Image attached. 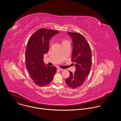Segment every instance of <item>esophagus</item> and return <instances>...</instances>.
I'll list each match as a JSON object with an SVG mask.
<instances>
[{"instance_id":"obj_1","label":"esophagus","mask_w":121,"mask_h":121,"mask_svg":"<svg viewBox=\"0 0 121 121\" xmlns=\"http://www.w3.org/2000/svg\"><path fill=\"white\" fill-rule=\"evenodd\" d=\"M57 70H59V71H63V70H64V69H62L60 68H57Z\"/></svg>"}]
</instances>
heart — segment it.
<instances>
[{"label":"heart","instance_id":"b5f03b06","mask_svg":"<svg viewBox=\"0 0 121 121\" xmlns=\"http://www.w3.org/2000/svg\"><path fill=\"white\" fill-rule=\"evenodd\" d=\"M67 41H68L67 40H66V39H62L61 40L62 44H63V43H65V42H67Z\"/></svg>","mask_w":121,"mask_h":121}]
</instances>
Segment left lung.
<instances>
[{
	"label": "left lung",
	"mask_w": 121,
	"mask_h": 121,
	"mask_svg": "<svg viewBox=\"0 0 121 121\" xmlns=\"http://www.w3.org/2000/svg\"><path fill=\"white\" fill-rule=\"evenodd\" d=\"M73 40L72 61L75 63L76 71L70 72V76L66 79L68 86L75 88L81 86L85 81L92 65L91 48L84 37L78 33L68 32Z\"/></svg>",
	"instance_id": "left-lung-1"
}]
</instances>
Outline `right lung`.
Wrapping results in <instances>:
<instances>
[{"label": "right lung", "mask_w": 121, "mask_h": 121, "mask_svg": "<svg viewBox=\"0 0 121 121\" xmlns=\"http://www.w3.org/2000/svg\"><path fill=\"white\" fill-rule=\"evenodd\" d=\"M59 32L46 28H40L28 40L26 50V65L30 76L39 86H45L52 81L56 73V68L44 63V55L49 49V40Z\"/></svg>", "instance_id": "1"}]
</instances>
